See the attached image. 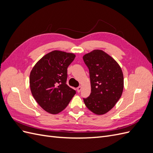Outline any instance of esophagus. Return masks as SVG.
<instances>
[{"label": "esophagus", "mask_w": 153, "mask_h": 153, "mask_svg": "<svg viewBox=\"0 0 153 153\" xmlns=\"http://www.w3.org/2000/svg\"><path fill=\"white\" fill-rule=\"evenodd\" d=\"M76 90H77V92H80L81 91V90H82V87H81V86H79L78 87H77V88H76Z\"/></svg>", "instance_id": "obj_1"}]
</instances>
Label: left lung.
Masks as SVG:
<instances>
[{
    "mask_svg": "<svg viewBox=\"0 0 153 153\" xmlns=\"http://www.w3.org/2000/svg\"><path fill=\"white\" fill-rule=\"evenodd\" d=\"M83 59L89 68L91 92L84 101L87 108L97 115L107 113L122 95L124 77L115 59L101 50L85 54Z\"/></svg>",
    "mask_w": 153,
    "mask_h": 153,
    "instance_id": "obj_1",
    "label": "left lung"
}]
</instances>
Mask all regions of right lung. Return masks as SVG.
<instances>
[{"mask_svg":"<svg viewBox=\"0 0 153 153\" xmlns=\"http://www.w3.org/2000/svg\"><path fill=\"white\" fill-rule=\"evenodd\" d=\"M76 55L60 50L49 52L30 73V87L37 103L46 112L57 114L66 108L76 91L66 84L67 69Z\"/></svg>","mask_w":153,"mask_h":153,"instance_id":"obj_1","label":"right lung"}]
</instances>
